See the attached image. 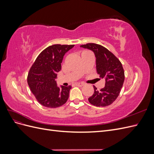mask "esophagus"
<instances>
[{"instance_id":"34e87169","label":"esophagus","mask_w":154,"mask_h":154,"mask_svg":"<svg viewBox=\"0 0 154 154\" xmlns=\"http://www.w3.org/2000/svg\"><path fill=\"white\" fill-rule=\"evenodd\" d=\"M85 84L83 83H81V82H78V83H76V86H78V87H82Z\"/></svg>"}]
</instances>
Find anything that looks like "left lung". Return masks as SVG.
Instances as JSON below:
<instances>
[{"label": "left lung", "instance_id": "obj_1", "mask_svg": "<svg viewBox=\"0 0 154 154\" xmlns=\"http://www.w3.org/2000/svg\"><path fill=\"white\" fill-rule=\"evenodd\" d=\"M95 54L96 71L101 78L105 80V85L101 90L94 86V92L88 101L96 106H106L117 99L125 80V72L119 59L103 46L94 43L80 45Z\"/></svg>", "mask_w": 154, "mask_h": 154}]
</instances>
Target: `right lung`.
<instances>
[{"instance_id":"right-lung-1","label":"right lung","mask_w":154,"mask_h":154,"mask_svg":"<svg viewBox=\"0 0 154 154\" xmlns=\"http://www.w3.org/2000/svg\"><path fill=\"white\" fill-rule=\"evenodd\" d=\"M74 45L54 44L42 51L29 69L27 83L42 105L57 108L67 102L71 86L57 87L55 79L61 70L64 54Z\"/></svg>"}]
</instances>
